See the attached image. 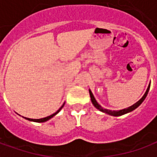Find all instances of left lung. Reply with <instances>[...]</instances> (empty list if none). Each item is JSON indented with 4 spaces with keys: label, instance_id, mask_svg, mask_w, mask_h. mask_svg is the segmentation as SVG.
Returning <instances> with one entry per match:
<instances>
[{
    "label": "left lung",
    "instance_id": "8db88e82",
    "mask_svg": "<svg viewBox=\"0 0 157 157\" xmlns=\"http://www.w3.org/2000/svg\"><path fill=\"white\" fill-rule=\"evenodd\" d=\"M150 86H151V83L149 84L148 87H147V90H146V92H145V93L144 94V96H143L139 100L138 102H135V104H133V105L130 106V107H128V108H127V109H122V110H118V111H114V110H113V111H112V110H109V109H103L102 106L99 105L98 102L96 101L95 98H94V96H93V94H92V92H91V90H89V93H90V97H91V100H92V104L94 105V107H95L96 109H98V110H100L101 112L105 113H108V114H109V115L121 116V115H124V114H125V113H129V112H131V111H133V110H135V109H137L139 106L141 104L142 102H143V101H144V100L145 99V98H146L147 94H148L149 90H150Z\"/></svg>",
    "mask_w": 157,
    "mask_h": 157
}]
</instances>
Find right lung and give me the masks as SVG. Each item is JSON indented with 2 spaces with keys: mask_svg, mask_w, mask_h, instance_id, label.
Listing matches in <instances>:
<instances>
[{
  "mask_svg": "<svg viewBox=\"0 0 157 157\" xmlns=\"http://www.w3.org/2000/svg\"><path fill=\"white\" fill-rule=\"evenodd\" d=\"M64 105H65V103L63 104V105L60 107V109H59L58 111L57 112H55V113H53V114H51V115H49L48 116V117H45V118H39V119H33V118H25L26 119H28V120H29V121H33V122H37V123H44V122H46V121H48V119H50L51 118H53L54 116L56 115L57 113H58L60 110H61V109L64 107Z\"/></svg>",
  "mask_w": 157,
  "mask_h": 157,
  "instance_id": "right-lung-1",
  "label": "right lung"
}]
</instances>
